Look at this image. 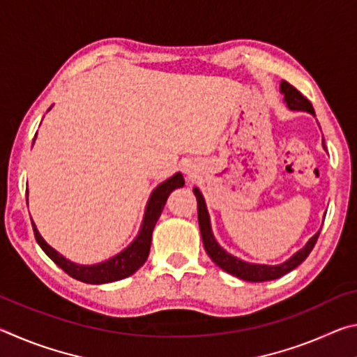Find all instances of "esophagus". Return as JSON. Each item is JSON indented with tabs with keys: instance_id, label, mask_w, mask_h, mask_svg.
<instances>
[{
	"instance_id": "obj_1",
	"label": "esophagus",
	"mask_w": 357,
	"mask_h": 357,
	"mask_svg": "<svg viewBox=\"0 0 357 357\" xmlns=\"http://www.w3.org/2000/svg\"><path fill=\"white\" fill-rule=\"evenodd\" d=\"M187 173H190V172H189V170H187Z\"/></svg>"
}]
</instances>
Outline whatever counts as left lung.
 <instances>
[{
  "mask_svg": "<svg viewBox=\"0 0 357 357\" xmlns=\"http://www.w3.org/2000/svg\"><path fill=\"white\" fill-rule=\"evenodd\" d=\"M280 91L285 96L287 105L289 110H302L307 113L315 114L313 112V107L309 100H307L304 96H302L298 89H296L293 84H289L288 82L283 80L280 83ZM324 144V143H323ZM193 193L197 197V206H198V223H200V231H202V238H203V245L204 250L209 255V258L213 261L222 268L223 271H227L228 274L236 275L238 279H243L247 282H266V280H275L279 277L288 274L289 271H293L294 268L304 261V259L309 257V253L312 252L313 247H315L318 236H319V229L318 233H315V236H312L299 252H296L294 255L287 259L285 263L282 264H275V266H269V264H253V263H247L239 259L236 257L229 255L228 252H225L222 247L217 244V241L214 239V234L211 231V222H209V214L206 209V203H204V198L202 195V192L197 189H193Z\"/></svg>",
  "mask_w": 357,
  "mask_h": 357,
  "instance_id": "obj_1",
  "label": "left lung"
}]
</instances>
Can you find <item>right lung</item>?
Returning <instances> with one entry per match:
<instances>
[{
    "label": "right lung",
    "mask_w": 357,
    "mask_h": 357,
    "mask_svg": "<svg viewBox=\"0 0 357 357\" xmlns=\"http://www.w3.org/2000/svg\"><path fill=\"white\" fill-rule=\"evenodd\" d=\"M183 185H184V178L181 173L173 174L172 178H168L167 181H164V183L157 185L149 197L146 213H144V219H143L138 236L134 239V243H132L129 247H126L123 252L118 253V255H114L110 259H107V261H102L98 264H88V266L75 264L69 261V259H66L63 255H59L53 247H50L45 243L44 238L39 234L38 228H36V225L33 223L36 241H38L40 249L44 250L47 255L64 271L66 274H69L77 280L91 283V285H100V283H110V282L126 279V277L132 275L135 271L140 269L144 264V261L148 259L149 249H151V238H153V229L155 227L157 220H159L162 209L165 206L167 198L174 189H178V187H183ZM26 195H28V190H26Z\"/></svg>",
    "instance_id": "add662e5"
}]
</instances>
